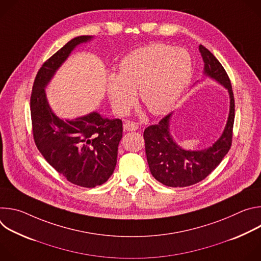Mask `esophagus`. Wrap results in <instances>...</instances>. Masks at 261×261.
Listing matches in <instances>:
<instances>
[{
  "instance_id": "34e87169",
  "label": "esophagus",
  "mask_w": 261,
  "mask_h": 261,
  "mask_svg": "<svg viewBox=\"0 0 261 261\" xmlns=\"http://www.w3.org/2000/svg\"><path fill=\"white\" fill-rule=\"evenodd\" d=\"M124 129L126 131H135L138 129V125L133 123V122H126L124 124Z\"/></svg>"
}]
</instances>
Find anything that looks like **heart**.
I'll return each instance as SVG.
<instances>
[{
  "label": "heart",
  "instance_id": "1",
  "mask_svg": "<svg viewBox=\"0 0 261 261\" xmlns=\"http://www.w3.org/2000/svg\"><path fill=\"white\" fill-rule=\"evenodd\" d=\"M120 73L107 76L111 107L126 115L136 100V91L151 114L164 115L176 104L190 83L193 64L189 53L164 43H153L127 55Z\"/></svg>",
  "mask_w": 261,
  "mask_h": 261
}]
</instances>
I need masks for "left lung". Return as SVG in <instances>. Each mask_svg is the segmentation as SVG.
<instances>
[{
  "label": "left lung",
  "instance_id": "1",
  "mask_svg": "<svg viewBox=\"0 0 261 261\" xmlns=\"http://www.w3.org/2000/svg\"><path fill=\"white\" fill-rule=\"evenodd\" d=\"M204 67V77L224 87L229 95V114L221 136L203 150H186L176 143L170 132L173 113L159 124L147 127L143 132L145 154L152 175L168 187H187L205 178L226 156L231 146L234 122V98L225 69L204 46L199 45Z\"/></svg>",
  "mask_w": 261,
  "mask_h": 261
}]
</instances>
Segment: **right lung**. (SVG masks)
I'll return each mask as SVG.
<instances>
[{"label": "right lung", "instance_id": "add662e5", "mask_svg": "<svg viewBox=\"0 0 261 261\" xmlns=\"http://www.w3.org/2000/svg\"><path fill=\"white\" fill-rule=\"evenodd\" d=\"M93 36L70 40L37 73L31 96V117L35 143L44 159L70 182L86 188L104 184L117 165L123 124L97 111L75 119L63 120L51 109L45 89L57 71L79 45Z\"/></svg>", "mask_w": 261, "mask_h": 261}]
</instances>
